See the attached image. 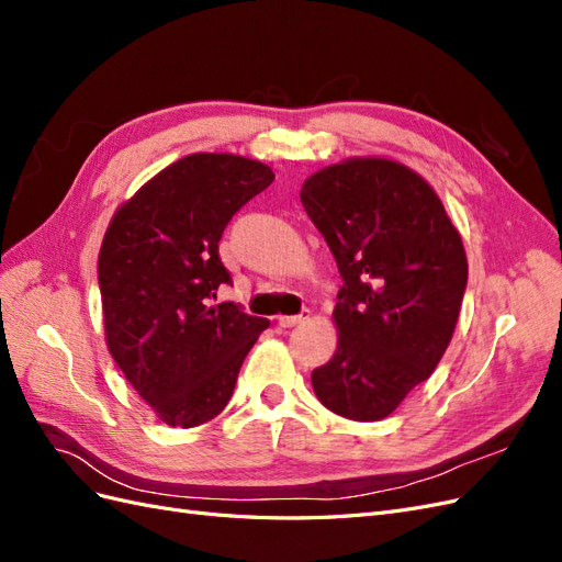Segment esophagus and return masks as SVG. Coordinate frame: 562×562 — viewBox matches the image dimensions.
I'll list each match as a JSON object with an SVG mask.
<instances>
[{
  "instance_id": "obj_1",
  "label": "esophagus",
  "mask_w": 562,
  "mask_h": 562,
  "mask_svg": "<svg viewBox=\"0 0 562 562\" xmlns=\"http://www.w3.org/2000/svg\"><path fill=\"white\" fill-rule=\"evenodd\" d=\"M310 318V310H302L297 316H281L279 318V326L281 328H295V326H300V323H304Z\"/></svg>"
}]
</instances>
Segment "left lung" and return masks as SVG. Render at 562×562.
I'll return each mask as SVG.
<instances>
[{"mask_svg": "<svg viewBox=\"0 0 562 562\" xmlns=\"http://www.w3.org/2000/svg\"><path fill=\"white\" fill-rule=\"evenodd\" d=\"M342 288L333 359L312 372L318 401L356 422L384 419L429 380L467 291V252L429 182L389 159H347L302 184Z\"/></svg>", "mask_w": 562, "mask_h": 562, "instance_id": "left-lung-1", "label": "left lung"}]
</instances>
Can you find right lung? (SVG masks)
I'll list each match as a JSON object with an SVG mask.
<instances>
[{
  "label": "right lung",
  "instance_id": "right-lung-1",
  "mask_svg": "<svg viewBox=\"0 0 562 562\" xmlns=\"http://www.w3.org/2000/svg\"><path fill=\"white\" fill-rule=\"evenodd\" d=\"M274 180L236 155H190L140 187L112 217L98 255L108 347L168 427L225 411L267 318L220 302L232 285L217 244L232 215Z\"/></svg>",
  "mask_w": 562,
  "mask_h": 562
}]
</instances>
